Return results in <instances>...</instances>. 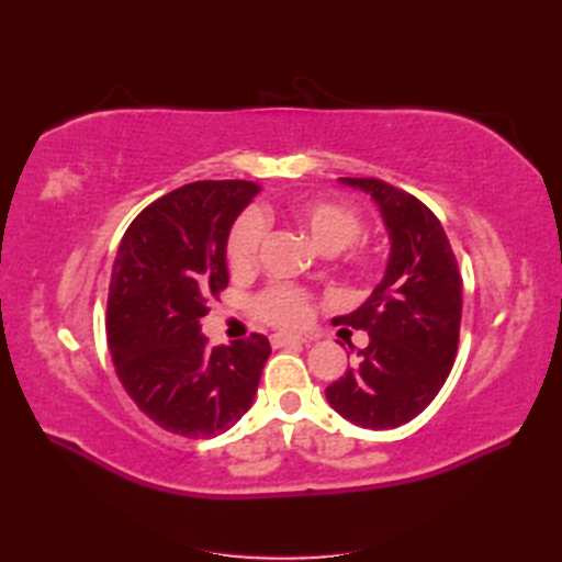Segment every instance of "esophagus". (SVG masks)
Masks as SVG:
<instances>
[{
    "label": "esophagus",
    "mask_w": 562,
    "mask_h": 562,
    "mask_svg": "<svg viewBox=\"0 0 562 562\" xmlns=\"http://www.w3.org/2000/svg\"><path fill=\"white\" fill-rule=\"evenodd\" d=\"M271 345L274 347H285V345H307L310 337H302V335H288V333H274L269 337Z\"/></svg>",
    "instance_id": "obj_1"
}]
</instances>
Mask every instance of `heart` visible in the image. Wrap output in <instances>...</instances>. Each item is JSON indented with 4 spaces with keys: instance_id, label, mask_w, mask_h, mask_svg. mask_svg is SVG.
<instances>
[{
    "instance_id": "obj_1",
    "label": "heart",
    "mask_w": 562,
    "mask_h": 562,
    "mask_svg": "<svg viewBox=\"0 0 562 562\" xmlns=\"http://www.w3.org/2000/svg\"><path fill=\"white\" fill-rule=\"evenodd\" d=\"M271 209L246 211L229 227L225 252L234 271H248L258 262L260 246L265 239V223L271 220ZM285 215L310 236L314 246L323 252H337L349 246L347 262L353 269L370 271L382 260V248L370 241H359L363 232V217L353 206L337 199H300L288 203ZM252 310L271 326L293 328L310 316V293L295 285H269L255 295Z\"/></svg>"
}]
</instances>
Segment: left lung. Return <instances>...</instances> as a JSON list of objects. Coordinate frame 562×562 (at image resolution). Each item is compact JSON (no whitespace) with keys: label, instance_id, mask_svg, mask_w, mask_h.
<instances>
[{"label":"left lung","instance_id":"8db88e82","mask_svg":"<svg viewBox=\"0 0 562 562\" xmlns=\"http://www.w3.org/2000/svg\"><path fill=\"white\" fill-rule=\"evenodd\" d=\"M339 180L375 199L391 236V258L361 307L333 318L335 326L366 330L370 342L356 351V366L326 389V398L359 427H401L436 398L450 375L462 323V277L443 225L417 196L378 178Z\"/></svg>","mask_w":562,"mask_h":562}]
</instances>
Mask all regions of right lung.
I'll return each mask as SVG.
<instances>
[{"instance_id": "1", "label": "right lung", "mask_w": 562, "mask_h": 562, "mask_svg": "<svg viewBox=\"0 0 562 562\" xmlns=\"http://www.w3.org/2000/svg\"><path fill=\"white\" fill-rule=\"evenodd\" d=\"M248 180H199L151 201L119 244L108 293V347L119 382L157 427L209 438L239 422L271 347L250 333L209 347L201 316L229 283L225 241Z\"/></svg>"}]
</instances>
